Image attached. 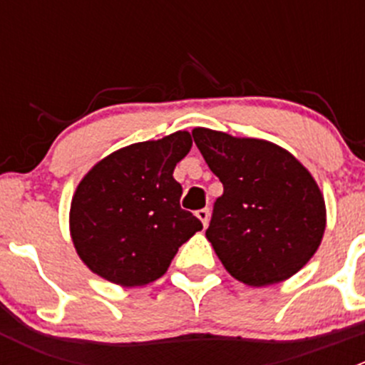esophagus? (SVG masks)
I'll return each instance as SVG.
<instances>
[{"instance_id":"1","label":"esophagus","mask_w":365,"mask_h":365,"mask_svg":"<svg viewBox=\"0 0 365 365\" xmlns=\"http://www.w3.org/2000/svg\"><path fill=\"white\" fill-rule=\"evenodd\" d=\"M196 215H197V219H200L201 222H203V226H205V227L208 226V219H210V210H208V208H201V210H197Z\"/></svg>"}]
</instances>
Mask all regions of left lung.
<instances>
[{"label": "left lung", "instance_id": "1", "mask_svg": "<svg viewBox=\"0 0 365 365\" xmlns=\"http://www.w3.org/2000/svg\"><path fill=\"white\" fill-rule=\"evenodd\" d=\"M192 138L224 187L206 238L226 270L249 286L297 274L325 231V201L314 178L274 143L210 128H194Z\"/></svg>", "mask_w": 365, "mask_h": 365}]
</instances>
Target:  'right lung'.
<instances>
[{
  "mask_svg": "<svg viewBox=\"0 0 365 365\" xmlns=\"http://www.w3.org/2000/svg\"><path fill=\"white\" fill-rule=\"evenodd\" d=\"M192 146L189 132L125 146L98 162L77 187L70 233L81 259L114 284L155 281L178 249L203 230L180 206L175 165Z\"/></svg>",
  "mask_w": 365,
  "mask_h": 365,
  "instance_id": "obj_1",
  "label": "right lung"
}]
</instances>
